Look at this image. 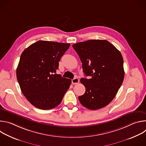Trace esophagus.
Instances as JSON below:
<instances>
[{
  "instance_id": "esophagus-1",
  "label": "esophagus",
  "mask_w": 146,
  "mask_h": 146,
  "mask_svg": "<svg viewBox=\"0 0 146 146\" xmlns=\"http://www.w3.org/2000/svg\"><path fill=\"white\" fill-rule=\"evenodd\" d=\"M72 82L73 84H77L79 82V80H78V78L76 77V78L72 80Z\"/></svg>"
}]
</instances>
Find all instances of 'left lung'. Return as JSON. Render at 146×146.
Instances as JSON below:
<instances>
[{"label":"left lung","mask_w":146,"mask_h":146,"mask_svg":"<svg viewBox=\"0 0 146 146\" xmlns=\"http://www.w3.org/2000/svg\"><path fill=\"white\" fill-rule=\"evenodd\" d=\"M88 78H81L86 92L78 99L90 110L106 106L116 95L124 78L122 55L106 40H89L73 44Z\"/></svg>","instance_id":"1"}]
</instances>
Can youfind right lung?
Returning a JSON list of instances; mask_svg holds the SVG:
<instances>
[{
  "label": "right lung",
  "mask_w": 146,
  "mask_h": 146,
  "mask_svg": "<svg viewBox=\"0 0 146 146\" xmlns=\"http://www.w3.org/2000/svg\"><path fill=\"white\" fill-rule=\"evenodd\" d=\"M70 43L39 40L21 54L17 78L22 92L35 107L50 110L58 106L72 80L55 74Z\"/></svg>",
  "instance_id": "obj_1"
}]
</instances>
